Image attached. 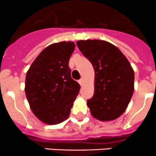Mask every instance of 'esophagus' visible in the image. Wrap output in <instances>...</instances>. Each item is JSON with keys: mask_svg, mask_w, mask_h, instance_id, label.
<instances>
[{"mask_svg": "<svg viewBox=\"0 0 156 156\" xmlns=\"http://www.w3.org/2000/svg\"><path fill=\"white\" fill-rule=\"evenodd\" d=\"M78 82H79L80 85V86H82L83 83V79H80V80L79 81H78Z\"/></svg>", "mask_w": 156, "mask_h": 156, "instance_id": "esophagus-1", "label": "esophagus"}]
</instances>
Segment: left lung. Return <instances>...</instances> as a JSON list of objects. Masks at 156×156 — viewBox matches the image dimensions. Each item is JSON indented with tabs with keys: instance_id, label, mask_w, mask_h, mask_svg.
<instances>
[{
	"instance_id": "1",
	"label": "left lung",
	"mask_w": 156,
	"mask_h": 156,
	"mask_svg": "<svg viewBox=\"0 0 156 156\" xmlns=\"http://www.w3.org/2000/svg\"><path fill=\"white\" fill-rule=\"evenodd\" d=\"M76 44L94 69V94L87 100L90 113L101 121L120 116L134 90V73L125 55L111 43L99 40L79 41Z\"/></svg>"
}]
</instances>
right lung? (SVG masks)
<instances>
[{"label":"right lung","mask_w":156,"mask_h":156,"mask_svg":"<svg viewBox=\"0 0 156 156\" xmlns=\"http://www.w3.org/2000/svg\"><path fill=\"white\" fill-rule=\"evenodd\" d=\"M75 44H52L36 58L26 76L25 92L30 108L43 122L58 124L67 119L80 86L69 67Z\"/></svg>","instance_id":"obj_1"}]
</instances>
